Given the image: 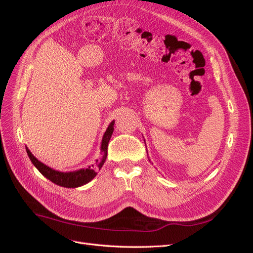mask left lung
Here are the masks:
<instances>
[{
	"label": "left lung",
	"mask_w": 253,
	"mask_h": 253,
	"mask_svg": "<svg viewBox=\"0 0 253 253\" xmlns=\"http://www.w3.org/2000/svg\"><path fill=\"white\" fill-rule=\"evenodd\" d=\"M144 142H145V141H144ZM149 160H150V159H149Z\"/></svg>",
	"instance_id": "8db88e82"
}]
</instances>
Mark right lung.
I'll return each mask as SVG.
<instances>
[{
  "label": "right lung",
  "mask_w": 253,
  "mask_h": 253,
  "mask_svg": "<svg viewBox=\"0 0 253 253\" xmlns=\"http://www.w3.org/2000/svg\"><path fill=\"white\" fill-rule=\"evenodd\" d=\"M114 124H115V120H113L109 125L108 128H106V131L102 137L101 149H100L101 156L99 159H96V166L99 170H100L102 166L104 165L106 156H108V145L112 137V134L114 132ZM25 148H26L27 155L30 159V162L33 163V165L37 168L38 170H39V172L44 176V177H46L47 179H49L53 183H56L58 186L64 187V188H78L83 185H86L87 182H89L97 175L94 165L88 166L86 169H80V170H76L72 172L57 171L55 169H52V168H49L48 166L44 165L43 163L40 162V160H38L33 155V153L29 151V149L27 147Z\"/></svg>",
  "instance_id": "right-lung-1"
}]
</instances>
